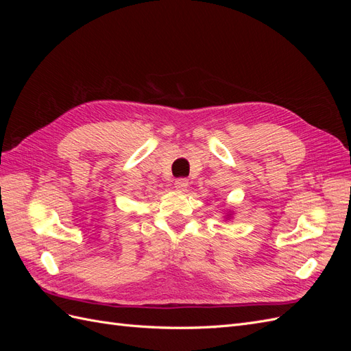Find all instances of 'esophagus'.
Masks as SVG:
<instances>
[{
  "label": "esophagus",
  "mask_w": 351,
  "mask_h": 351,
  "mask_svg": "<svg viewBox=\"0 0 351 351\" xmlns=\"http://www.w3.org/2000/svg\"><path fill=\"white\" fill-rule=\"evenodd\" d=\"M174 186H176V189L178 190V192H184V190L189 186V180H186V178H177Z\"/></svg>",
  "instance_id": "esophagus-1"
}]
</instances>
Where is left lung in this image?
<instances>
[{"instance_id":"obj_1","label":"left lung","mask_w":351,"mask_h":351,"mask_svg":"<svg viewBox=\"0 0 351 351\" xmlns=\"http://www.w3.org/2000/svg\"><path fill=\"white\" fill-rule=\"evenodd\" d=\"M224 212H226V215H224L226 221H230L232 217H234V210H232V209H227Z\"/></svg>"}]
</instances>
